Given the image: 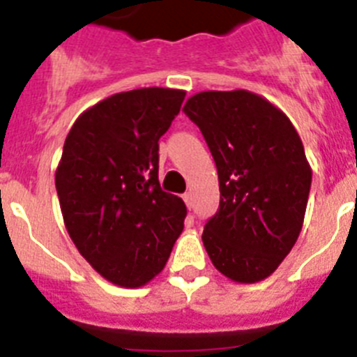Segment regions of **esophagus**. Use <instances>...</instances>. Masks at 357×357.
<instances>
[{
	"mask_svg": "<svg viewBox=\"0 0 357 357\" xmlns=\"http://www.w3.org/2000/svg\"><path fill=\"white\" fill-rule=\"evenodd\" d=\"M183 199H185V203H187L188 208H192V192H185Z\"/></svg>",
	"mask_w": 357,
	"mask_h": 357,
	"instance_id": "obj_1",
	"label": "esophagus"
}]
</instances>
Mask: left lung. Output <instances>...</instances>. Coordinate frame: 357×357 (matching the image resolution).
<instances>
[{"label": "left lung", "instance_id": "left-lung-1", "mask_svg": "<svg viewBox=\"0 0 357 357\" xmlns=\"http://www.w3.org/2000/svg\"><path fill=\"white\" fill-rule=\"evenodd\" d=\"M215 161L220 208L203 245L223 275L256 283L292 250L303 227L312 170L294 125L248 91H206L187 100Z\"/></svg>", "mask_w": 357, "mask_h": 357}]
</instances>
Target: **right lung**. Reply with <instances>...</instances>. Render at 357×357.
<instances>
[{
    "label": "right lung",
    "instance_id": "1",
    "mask_svg": "<svg viewBox=\"0 0 357 357\" xmlns=\"http://www.w3.org/2000/svg\"><path fill=\"white\" fill-rule=\"evenodd\" d=\"M185 100L136 89L96 103L63 145L56 190L68 236L105 280L136 289L167 265L183 232V199L160 187V137Z\"/></svg>",
    "mask_w": 357,
    "mask_h": 357
}]
</instances>
